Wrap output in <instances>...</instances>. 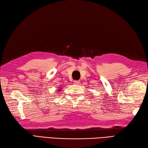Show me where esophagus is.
<instances>
[{
    "label": "esophagus",
    "instance_id": "1",
    "mask_svg": "<svg viewBox=\"0 0 148 148\" xmlns=\"http://www.w3.org/2000/svg\"><path fill=\"white\" fill-rule=\"evenodd\" d=\"M74 84H75V85H78L79 83H80V81H74Z\"/></svg>",
    "mask_w": 148,
    "mask_h": 148
}]
</instances>
